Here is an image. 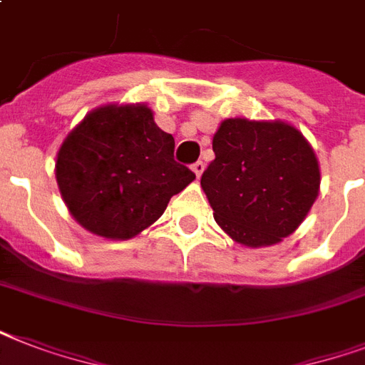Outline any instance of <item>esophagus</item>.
I'll list each match as a JSON object with an SVG mask.
<instances>
[{
	"mask_svg": "<svg viewBox=\"0 0 365 365\" xmlns=\"http://www.w3.org/2000/svg\"><path fill=\"white\" fill-rule=\"evenodd\" d=\"M191 170L195 172V176L200 178V176H202V172H205V163H202V160H197V163L191 166Z\"/></svg>",
	"mask_w": 365,
	"mask_h": 365,
	"instance_id": "1",
	"label": "esophagus"
}]
</instances>
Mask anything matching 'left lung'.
<instances>
[{
    "label": "left lung",
    "instance_id": "left-lung-1",
    "mask_svg": "<svg viewBox=\"0 0 365 365\" xmlns=\"http://www.w3.org/2000/svg\"><path fill=\"white\" fill-rule=\"evenodd\" d=\"M212 149L216 159L200 187L235 242L272 246L305 222L320 191V165L294 125L231 117L220 123Z\"/></svg>",
    "mask_w": 365,
    "mask_h": 365
}]
</instances>
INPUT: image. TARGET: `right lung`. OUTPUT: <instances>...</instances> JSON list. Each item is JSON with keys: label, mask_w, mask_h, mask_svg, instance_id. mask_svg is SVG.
<instances>
[{"label": "right lung", "mask_w": 365, "mask_h": 365, "mask_svg": "<svg viewBox=\"0 0 365 365\" xmlns=\"http://www.w3.org/2000/svg\"><path fill=\"white\" fill-rule=\"evenodd\" d=\"M71 217L110 240L153 225L195 174L174 160V138L148 104H106L88 111L64 138L54 165Z\"/></svg>", "instance_id": "obj_1"}]
</instances>
